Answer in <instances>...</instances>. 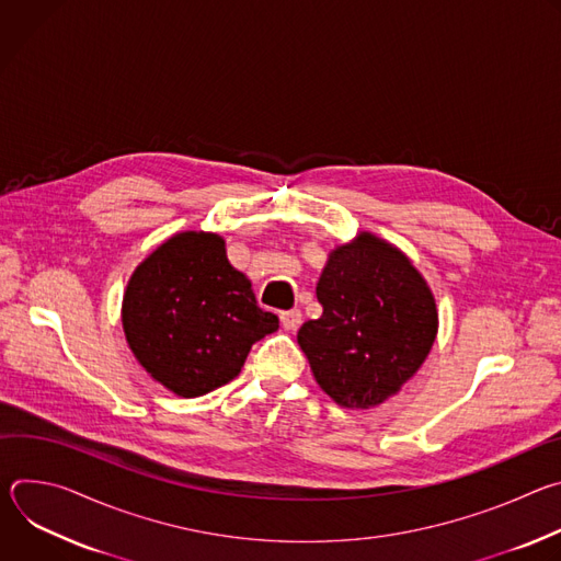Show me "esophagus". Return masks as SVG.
<instances>
[{
	"label": "esophagus",
	"mask_w": 561,
	"mask_h": 561,
	"mask_svg": "<svg viewBox=\"0 0 561 561\" xmlns=\"http://www.w3.org/2000/svg\"><path fill=\"white\" fill-rule=\"evenodd\" d=\"M279 319H282V327H284L286 331H297L299 324H301V310H297V308L284 310V312L279 314Z\"/></svg>",
	"instance_id": "1"
}]
</instances>
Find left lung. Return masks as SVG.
Returning a JSON list of instances; mask_svg holds the SVG:
<instances>
[{
  "label": "left lung",
  "instance_id": "1",
  "mask_svg": "<svg viewBox=\"0 0 561 561\" xmlns=\"http://www.w3.org/2000/svg\"><path fill=\"white\" fill-rule=\"evenodd\" d=\"M324 312L297 342L335 404L375 409L415 377L439 329L431 286L407 253L359 232L329 253L317 282Z\"/></svg>",
  "mask_w": 561,
  "mask_h": 561
}]
</instances>
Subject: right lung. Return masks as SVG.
Wrapping results in <instances>:
<instances>
[{"label":"right lung","mask_w":561,"mask_h":561,"mask_svg":"<svg viewBox=\"0 0 561 561\" xmlns=\"http://www.w3.org/2000/svg\"><path fill=\"white\" fill-rule=\"evenodd\" d=\"M122 327L139 366L178 397L206 394L242 370L251 346L279 329L217 232L184 230L130 275Z\"/></svg>","instance_id":"add662e5"}]
</instances>
